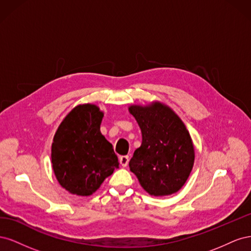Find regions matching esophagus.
<instances>
[{
    "instance_id": "1",
    "label": "esophagus",
    "mask_w": 251,
    "mask_h": 251,
    "mask_svg": "<svg viewBox=\"0 0 251 251\" xmlns=\"http://www.w3.org/2000/svg\"><path fill=\"white\" fill-rule=\"evenodd\" d=\"M128 160H130L128 156H121L119 158V162H120L121 166H124V168H126V165L128 164Z\"/></svg>"
}]
</instances>
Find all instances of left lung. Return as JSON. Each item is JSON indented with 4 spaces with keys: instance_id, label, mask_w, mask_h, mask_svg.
<instances>
[{
    "instance_id": "8db88e82",
    "label": "left lung",
    "mask_w": 251,
    "mask_h": 251,
    "mask_svg": "<svg viewBox=\"0 0 251 251\" xmlns=\"http://www.w3.org/2000/svg\"><path fill=\"white\" fill-rule=\"evenodd\" d=\"M128 112L141 130L142 142L128 166L151 196L164 197L180 191L195 162L191 135L176 113L160 101L131 104Z\"/></svg>"
}]
</instances>
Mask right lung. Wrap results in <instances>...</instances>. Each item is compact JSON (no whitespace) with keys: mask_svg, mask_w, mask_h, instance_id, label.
Listing matches in <instances>:
<instances>
[{"mask_svg":"<svg viewBox=\"0 0 251 251\" xmlns=\"http://www.w3.org/2000/svg\"><path fill=\"white\" fill-rule=\"evenodd\" d=\"M102 117L96 104H78L53 137L52 169L60 186L72 195L91 196L119 168L113 146L100 132Z\"/></svg>","mask_w":251,"mask_h":251,"instance_id":"obj_1","label":"right lung"}]
</instances>
